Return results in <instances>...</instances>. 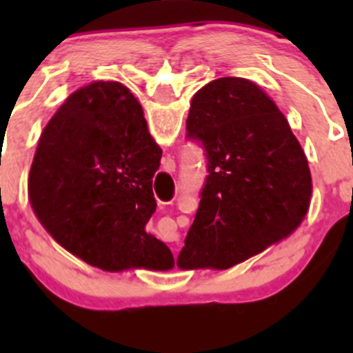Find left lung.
Instances as JSON below:
<instances>
[{
  "label": "left lung",
  "instance_id": "1",
  "mask_svg": "<svg viewBox=\"0 0 353 353\" xmlns=\"http://www.w3.org/2000/svg\"><path fill=\"white\" fill-rule=\"evenodd\" d=\"M187 138L203 146L208 174L180 269L233 267L302 223L313 189L307 159L285 114L256 84L221 77L196 92Z\"/></svg>",
  "mask_w": 353,
  "mask_h": 353
}]
</instances>
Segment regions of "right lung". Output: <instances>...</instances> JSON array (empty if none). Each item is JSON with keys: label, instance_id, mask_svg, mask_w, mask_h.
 Segmentation results:
<instances>
[{"label": "right lung", "instance_id": "obj_1", "mask_svg": "<svg viewBox=\"0 0 353 353\" xmlns=\"http://www.w3.org/2000/svg\"><path fill=\"white\" fill-rule=\"evenodd\" d=\"M161 155L136 97L114 81L92 83L40 136L31 207L56 242L93 267L168 270L170 248L145 232L157 208L152 182Z\"/></svg>", "mask_w": 353, "mask_h": 353}]
</instances>
